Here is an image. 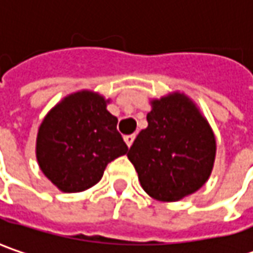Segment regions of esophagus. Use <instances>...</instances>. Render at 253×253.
Instances as JSON below:
<instances>
[{"mask_svg":"<svg viewBox=\"0 0 253 253\" xmlns=\"http://www.w3.org/2000/svg\"><path fill=\"white\" fill-rule=\"evenodd\" d=\"M124 141H125L128 148H131V145L133 143V141H135V135H126V136L124 138Z\"/></svg>","mask_w":253,"mask_h":253,"instance_id":"1","label":"esophagus"}]
</instances>
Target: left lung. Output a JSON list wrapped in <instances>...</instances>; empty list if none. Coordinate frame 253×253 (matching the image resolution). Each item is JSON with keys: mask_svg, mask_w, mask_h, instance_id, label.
I'll return each instance as SVG.
<instances>
[{"mask_svg": "<svg viewBox=\"0 0 253 253\" xmlns=\"http://www.w3.org/2000/svg\"><path fill=\"white\" fill-rule=\"evenodd\" d=\"M148 128L128 152L142 189L152 199L173 203L200 190L214 168L217 142L207 118L184 92L151 100Z\"/></svg>", "mask_w": 253, "mask_h": 253, "instance_id": "1", "label": "left lung"}]
</instances>
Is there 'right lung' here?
Segmentation results:
<instances>
[{
  "label": "right lung",
  "instance_id": "1",
  "mask_svg": "<svg viewBox=\"0 0 253 253\" xmlns=\"http://www.w3.org/2000/svg\"><path fill=\"white\" fill-rule=\"evenodd\" d=\"M110 100L91 90L66 95L46 114L36 135V161L63 193H80L101 180L107 165L128 152Z\"/></svg>",
  "mask_w": 253,
  "mask_h": 253
}]
</instances>
